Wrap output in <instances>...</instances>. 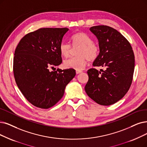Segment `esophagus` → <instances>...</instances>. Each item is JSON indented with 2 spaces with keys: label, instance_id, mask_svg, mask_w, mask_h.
<instances>
[{
  "label": "esophagus",
  "instance_id": "1",
  "mask_svg": "<svg viewBox=\"0 0 147 147\" xmlns=\"http://www.w3.org/2000/svg\"><path fill=\"white\" fill-rule=\"evenodd\" d=\"M81 72H82V71H81V70H76V74H79Z\"/></svg>",
  "mask_w": 147,
  "mask_h": 147
}]
</instances>
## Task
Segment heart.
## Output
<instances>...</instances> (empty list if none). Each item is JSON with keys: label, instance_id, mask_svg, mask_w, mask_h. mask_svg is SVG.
I'll return each mask as SVG.
<instances>
[{"label": "heart", "instance_id": "b5f03b06", "mask_svg": "<svg viewBox=\"0 0 147 147\" xmlns=\"http://www.w3.org/2000/svg\"><path fill=\"white\" fill-rule=\"evenodd\" d=\"M73 46H80L77 54L78 56L70 57L65 60L63 66L65 68L74 69L77 70H83L86 66L87 60H95L99 52V47L93 42L92 38L84 32H78L72 37ZM72 51V47L66 42H62L60 45V51L64 57L69 56Z\"/></svg>", "mask_w": 147, "mask_h": 147}]
</instances>
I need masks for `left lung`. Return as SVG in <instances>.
Returning a JSON list of instances; mask_svg holds the SVG:
<instances>
[{
    "instance_id": "left-lung-1",
    "label": "left lung",
    "mask_w": 147,
    "mask_h": 147,
    "mask_svg": "<svg viewBox=\"0 0 147 147\" xmlns=\"http://www.w3.org/2000/svg\"><path fill=\"white\" fill-rule=\"evenodd\" d=\"M89 29L96 37L99 48L93 66L106 69L102 73L94 68L87 70L89 80L85 91L96 103L110 105L119 101L130 89L134 69V52L128 41L115 29L99 25Z\"/></svg>"
}]
</instances>
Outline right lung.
Listing matches in <instances>:
<instances>
[{
  "label": "right lung",
  "mask_w": 147,
  "mask_h": 147,
  "mask_svg": "<svg viewBox=\"0 0 147 147\" xmlns=\"http://www.w3.org/2000/svg\"><path fill=\"white\" fill-rule=\"evenodd\" d=\"M68 31L67 28L38 29L23 37L16 49L13 71L16 84L37 107L47 109L57 104L76 75L73 69L49 70L62 62L60 45Z\"/></svg>",
  "instance_id": "add662e5"
}]
</instances>
